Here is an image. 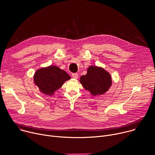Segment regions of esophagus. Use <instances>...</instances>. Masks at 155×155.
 <instances>
[{
  "instance_id": "esophagus-1",
  "label": "esophagus",
  "mask_w": 155,
  "mask_h": 155,
  "mask_svg": "<svg viewBox=\"0 0 155 155\" xmlns=\"http://www.w3.org/2000/svg\"><path fill=\"white\" fill-rule=\"evenodd\" d=\"M72 77H73L74 78H75V79H77L78 77V75L77 74H72Z\"/></svg>"
}]
</instances>
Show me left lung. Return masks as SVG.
Returning a JSON list of instances; mask_svg holds the SVG:
<instances>
[{"instance_id":"8db88e82","label":"left lung","mask_w":155,"mask_h":155,"mask_svg":"<svg viewBox=\"0 0 155 155\" xmlns=\"http://www.w3.org/2000/svg\"><path fill=\"white\" fill-rule=\"evenodd\" d=\"M79 81L93 96L103 95L112 85L110 74L104 68L95 65L87 68V74L81 76Z\"/></svg>"}]
</instances>
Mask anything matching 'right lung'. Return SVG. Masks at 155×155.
<instances>
[{"label": "right lung", "instance_id": "add662e5", "mask_svg": "<svg viewBox=\"0 0 155 155\" xmlns=\"http://www.w3.org/2000/svg\"><path fill=\"white\" fill-rule=\"evenodd\" d=\"M71 78L65 71L56 65H51L38 69L34 73L33 81L40 93L51 96Z\"/></svg>", "mask_w": 155, "mask_h": 155}]
</instances>
